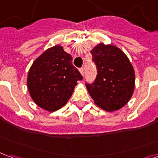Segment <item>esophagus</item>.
<instances>
[{"mask_svg":"<svg viewBox=\"0 0 158 158\" xmlns=\"http://www.w3.org/2000/svg\"><path fill=\"white\" fill-rule=\"evenodd\" d=\"M79 72H80V73H81V75L84 76V74H85V71H84V68H81V69H79Z\"/></svg>","mask_w":158,"mask_h":158,"instance_id":"34e87169","label":"esophagus"}]
</instances>
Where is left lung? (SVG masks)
<instances>
[{
    "mask_svg": "<svg viewBox=\"0 0 158 158\" xmlns=\"http://www.w3.org/2000/svg\"><path fill=\"white\" fill-rule=\"evenodd\" d=\"M90 52L97 67V76L92 85H86L89 96L106 112L121 109L135 90V73L131 62L114 45L99 43Z\"/></svg>",
    "mask_w": 158,
    "mask_h": 158,
    "instance_id": "1",
    "label": "left lung"
}]
</instances>
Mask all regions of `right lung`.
Instances as JSON below:
<instances>
[{
  "label": "right lung",
  "instance_id": "add662e5",
  "mask_svg": "<svg viewBox=\"0 0 158 158\" xmlns=\"http://www.w3.org/2000/svg\"><path fill=\"white\" fill-rule=\"evenodd\" d=\"M72 56L60 45L46 49L34 61L28 73L27 87L36 105L47 112L62 108L70 99L78 80Z\"/></svg>",
  "mask_w": 158,
  "mask_h": 158
}]
</instances>
